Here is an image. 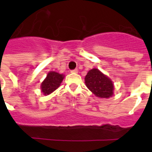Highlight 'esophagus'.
<instances>
[{
	"label": "esophagus",
	"instance_id": "esophagus-1",
	"mask_svg": "<svg viewBox=\"0 0 152 152\" xmlns=\"http://www.w3.org/2000/svg\"><path fill=\"white\" fill-rule=\"evenodd\" d=\"M72 73H77L78 72V70L77 69H73V70H71Z\"/></svg>",
	"mask_w": 152,
	"mask_h": 152
}]
</instances>
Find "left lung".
Returning <instances> with one entry per match:
<instances>
[{
	"label": "left lung",
	"mask_w": 152,
	"mask_h": 152,
	"mask_svg": "<svg viewBox=\"0 0 152 152\" xmlns=\"http://www.w3.org/2000/svg\"><path fill=\"white\" fill-rule=\"evenodd\" d=\"M85 83L89 90L97 97L110 98L113 95L112 81L97 69L88 72L85 76Z\"/></svg>",
	"instance_id": "left-lung-1"
}]
</instances>
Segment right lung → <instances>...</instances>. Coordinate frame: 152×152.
<instances>
[{
    "label": "right lung",
    "instance_id": "1",
    "mask_svg": "<svg viewBox=\"0 0 152 152\" xmlns=\"http://www.w3.org/2000/svg\"><path fill=\"white\" fill-rule=\"evenodd\" d=\"M64 76L62 74H59L56 72H49L46 78L42 83V91L44 95H50L53 91H54L60 86L63 80Z\"/></svg>",
    "mask_w": 152,
    "mask_h": 152
}]
</instances>
